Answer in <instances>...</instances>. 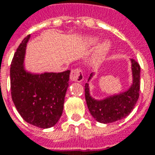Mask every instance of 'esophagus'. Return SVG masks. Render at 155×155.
Instances as JSON below:
<instances>
[{
    "mask_svg": "<svg viewBox=\"0 0 155 155\" xmlns=\"http://www.w3.org/2000/svg\"><path fill=\"white\" fill-rule=\"evenodd\" d=\"M70 78L75 82H82L84 80V72L80 67L72 69L71 71Z\"/></svg>",
    "mask_w": 155,
    "mask_h": 155,
    "instance_id": "34e87169",
    "label": "esophagus"
}]
</instances>
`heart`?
<instances>
[{
    "instance_id": "1",
    "label": "heart",
    "mask_w": 155,
    "mask_h": 155,
    "mask_svg": "<svg viewBox=\"0 0 155 155\" xmlns=\"http://www.w3.org/2000/svg\"><path fill=\"white\" fill-rule=\"evenodd\" d=\"M96 41V39H94L92 40L91 42L92 43H94ZM109 48H110V45L107 41H104L103 43H101V45L98 48V50H97V53H96V57H95V60L97 61H99L100 60H101V58L107 53V51L109 50Z\"/></svg>"
}]
</instances>
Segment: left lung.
Wrapping results in <instances>:
<instances>
[{
	"instance_id": "1",
	"label": "left lung",
	"mask_w": 155,
	"mask_h": 155,
	"mask_svg": "<svg viewBox=\"0 0 155 155\" xmlns=\"http://www.w3.org/2000/svg\"><path fill=\"white\" fill-rule=\"evenodd\" d=\"M133 84L126 92L110 96L102 101L93 99L90 94L89 84H85V100L91 115L100 123L108 124L125 118L130 114L139 98L140 91V65L131 60ZM93 77L91 73L89 80Z\"/></svg>"
}]
</instances>
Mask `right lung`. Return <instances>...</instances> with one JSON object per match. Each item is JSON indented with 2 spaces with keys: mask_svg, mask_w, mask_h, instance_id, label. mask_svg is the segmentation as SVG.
Wrapping results in <instances>:
<instances>
[{
  "mask_svg": "<svg viewBox=\"0 0 155 155\" xmlns=\"http://www.w3.org/2000/svg\"><path fill=\"white\" fill-rule=\"evenodd\" d=\"M30 35L20 43L10 68L11 94L17 111L27 123L41 129L54 126L61 118L70 71L31 74L24 69L25 51Z\"/></svg>",
  "mask_w": 155,
  "mask_h": 155,
  "instance_id": "right-lung-1",
  "label": "right lung"
}]
</instances>
